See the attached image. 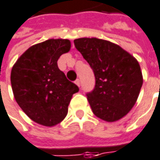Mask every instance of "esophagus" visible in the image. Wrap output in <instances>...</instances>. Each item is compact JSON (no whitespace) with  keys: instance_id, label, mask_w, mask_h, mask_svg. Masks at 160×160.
Here are the masks:
<instances>
[{"instance_id":"1","label":"esophagus","mask_w":160,"mask_h":160,"mask_svg":"<svg viewBox=\"0 0 160 160\" xmlns=\"http://www.w3.org/2000/svg\"><path fill=\"white\" fill-rule=\"evenodd\" d=\"M75 83L79 86V87H80V79H77V80H75Z\"/></svg>"}]
</instances>
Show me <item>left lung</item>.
Segmentation results:
<instances>
[{
	"instance_id": "1",
	"label": "left lung",
	"mask_w": 160,
	"mask_h": 160,
	"mask_svg": "<svg viewBox=\"0 0 160 160\" xmlns=\"http://www.w3.org/2000/svg\"><path fill=\"white\" fill-rule=\"evenodd\" d=\"M74 45L95 76V87L86 94L93 113L108 122L127 115L143 83L138 61L117 44L97 38L76 39Z\"/></svg>"
}]
</instances>
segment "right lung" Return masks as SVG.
I'll return each instance as SVG.
<instances>
[{"label": "right lung", "instance_id": "obj_1", "mask_svg": "<svg viewBox=\"0 0 160 160\" xmlns=\"http://www.w3.org/2000/svg\"><path fill=\"white\" fill-rule=\"evenodd\" d=\"M70 49L69 40H48L29 48L12 67L11 83L18 105L43 126L52 127L63 120L72 95L79 91L57 63Z\"/></svg>", "mask_w": 160, "mask_h": 160}]
</instances>
